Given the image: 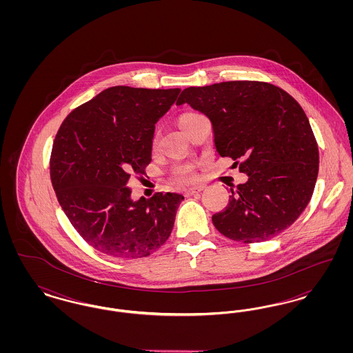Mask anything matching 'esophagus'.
<instances>
[{
    "label": "esophagus",
    "instance_id": "1",
    "mask_svg": "<svg viewBox=\"0 0 353 353\" xmlns=\"http://www.w3.org/2000/svg\"><path fill=\"white\" fill-rule=\"evenodd\" d=\"M201 190H203L202 186H194V188H189V189H185V196H193L196 193H200Z\"/></svg>",
    "mask_w": 353,
    "mask_h": 353
}]
</instances>
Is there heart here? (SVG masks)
Masks as SVG:
<instances>
[{"label": "heart", "mask_w": 353, "mask_h": 353, "mask_svg": "<svg viewBox=\"0 0 353 353\" xmlns=\"http://www.w3.org/2000/svg\"><path fill=\"white\" fill-rule=\"evenodd\" d=\"M196 117H199V115H196V114H184V115H181L180 119H179V125L183 127L188 120L196 118ZM177 177L181 181H192L194 179L193 167L192 165H183V167H180V168L177 169Z\"/></svg>", "instance_id": "b5f03b06"}]
</instances>
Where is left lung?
<instances>
[{"mask_svg":"<svg viewBox=\"0 0 353 353\" xmlns=\"http://www.w3.org/2000/svg\"><path fill=\"white\" fill-rule=\"evenodd\" d=\"M176 104L209 119L217 153L241 161L239 172L248 174L212 217L219 233L252 243L291 226L319 172L318 144L299 103L274 84L234 81L185 88Z\"/></svg>","mask_w":353,"mask_h":353,"instance_id":"1","label":"left lung"}]
</instances>
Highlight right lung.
<instances>
[{
	"label": "right lung",
	"mask_w": 353,
	"mask_h": 353,
	"mask_svg": "<svg viewBox=\"0 0 353 353\" xmlns=\"http://www.w3.org/2000/svg\"><path fill=\"white\" fill-rule=\"evenodd\" d=\"M180 88L115 85L75 108L55 136L50 176L68 221L94 249L143 258L172 233L183 194L131 197L130 180L151 163L154 124Z\"/></svg>",
	"instance_id": "add662e5"
}]
</instances>
